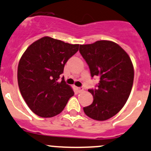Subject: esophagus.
<instances>
[{
    "label": "esophagus",
    "instance_id": "obj_1",
    "mask_svg": "<svg viewBox=\"0 0 151 151\" xmlns=\"http://www.w3.org/2000/svg\"><path fill=\"white\" fill-rule=\"evenodd\" d=\"M76 89H77V90L79 92V93H81V92H82L84 90L83 87H81V88H77Z\"/></svg>",
    "mask_w": 151,
    "mask_h": 151
}]
</instances>
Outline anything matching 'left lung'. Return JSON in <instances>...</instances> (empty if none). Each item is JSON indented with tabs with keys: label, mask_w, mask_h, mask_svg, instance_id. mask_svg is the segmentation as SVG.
<instances>
[{
	"label": "left lung",
	"mask_w": 151,
	"mask_h": 151,
	"mask_svg": "<svg viewBox=\"0 0 151 151\" xmlns=\"http://www.w3.org/2000/svg\"><path fill=\"white\" fill-rule=\"evenodd\" d=\"M80 52L88 64L91 77H100L97 89L88 90L93 102L83 108L84 112L97 121L109 119L129 98L134 80L132 62L121 46L110 40L80 45Z\"/></svg>",
	"instance_id": "1"
}]
</instances>
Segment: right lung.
<instances>
[{
    "label": "right lung",
    "instance_id": "1",
    "mask_svg": "<svg viewBox=\"0 0 151 151\" xmlns=\"http://www.w3.org/2000/svg\"><path fill=\"white\" fill-rule=\"evenodd\" d=\"M79 45L45 36L32 43L22 55L17 70L19 88L32 111L39 116L58 115L74 96L63 77L58 80Z\"/></svg>",
    "mask_w": 151,
    "mask_h": 151
}]
</instances>
